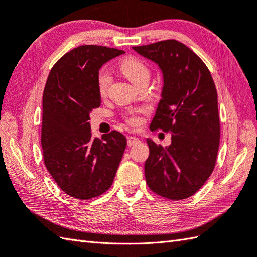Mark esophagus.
I'll return each instance as SVG.
<instances>
[{"mask_svg":"<svg viewBox=\"0 0 257 257\" xmlns=\"http://www.w3.org/2000/svg\"><path fill=\"white\" fill-rule=\"evenodd\" d=\"M127 142H128L129 147H132V146H135V145H137L139 143V139L136 138V137H132V136H130V137L127 138Z\"/></svg>","mask_w":257,"mask_h":257,"instance_id":"1","label":"esophagus"}]
</instances>
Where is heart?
Segmentation results:
<instances>
[{"instance_id":"heart-1","label":"heart","mask_w":257,"mask_h":257,"mask_svg":"<svg viewBox=\"0 0 257 257\" xmlns=\"http://www.w3.org/2000/svg\"><path fill=\"white\" fill-rule=\"evenodd\" d=\"M119 70L123 73V75L127 78L130 82L135 84L136 87L139 85L142 82H148L150 78V71L143 60H140L136 57H127L122 59L119 62ZM110 81V74L107 70H100L97 77V83H98V90L100 94H105L109 88ZM143 111V109H138L136 111L132 112V114L128 117V123L133 127H136L140 123V119L136 115L137 112Z\"/></svg>"}]
</instances>
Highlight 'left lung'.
<instances>
[{
    "instance_id": "obj_1",
    "label": "left lung",
    "mask_w": 257,
    "mask_h": 257,
    "mask_svg": "<svg viewBox=\"0 0 257 257\" xmlns=\"http://www.w3.org/2000/svg\"><path fill=\"white\" fill-rule=\"evenodd\" d=\"M133 49L163 72L162 99L150 129L172 134L165 148L147 139L146 182L162 197L188 198L209 178L217 158L220 125L212 74L197 54L176 40Z\"/></svg>"
}]
</instances>
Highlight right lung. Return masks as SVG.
Wrapping results in <instances>:
<instances>
[{
  "label": "right lung",
  "instance_id": "right-lung-1",
  "mask_svg": "<svg viewBox=\"0 0 257 257\" xmlns=\"http://www.w3.org/2000/svg\"><path fill=\"white\" fill-rule=\"evenodd\" d=\"M122 50L81 45L65 53L50 71L43 91L41 145L44 165L65 194L77 199L98 197L112 185L127 139L111 132L93 138L90 112L101 97L100 68Z\"/></svg>",
  "mask_w": 257,
  "mask_h": 257
}]
</instances>
